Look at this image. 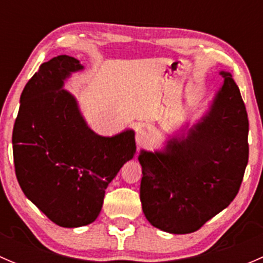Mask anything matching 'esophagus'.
<instances>
[{"label":"esophagus","mask_w":263,"mask_h":263,"mask_svg":"<svg viewBox=\"0 0 263 263\" xmlns=\"http://www.w3.org/2000/svg\"><path fill=\"white\" fill-rule=\"evenodd\" d=\"M150 142V135L145 131L144 128H137L136 129V144L139 147L146 146V145Z\"/></svg>","instance_id":"obj_1"}]
</instances>
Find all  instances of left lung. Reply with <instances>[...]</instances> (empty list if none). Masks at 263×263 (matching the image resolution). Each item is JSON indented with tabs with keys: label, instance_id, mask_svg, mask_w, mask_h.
<instances>
[{
	"label": "left lung",
	"instance_id": "8db88e82",
	"mask_svg": "<svg viewBox=\"0 0 263 263\" xmlns=\"http://www.w3.org/2000/svg\"><path fill=\"white\" fill-rule=\"evenodd\" d=\"M203 116L168 137L160 150H141L140 200L153 227L188 234L230 205L248 163V116L232 73Z\"/></svg>",
	"mask_w": 263,
	"mask_h": 263
}]
</instances>
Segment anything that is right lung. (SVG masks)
Instances as JSON below:
<instances>
[{
  "mask_svg": "<svg viewBox=\"0 0 263 263\" xmlns=\"http://www.w3.org/2000/svg\"><path fill=\"white\" fill-rule=\"evenodd\" d=\"M84 68L66 54L41 65L21 92L12 131L15 173L24 195L63 228L97 219L108 184L136 153L134 129L95 134L76 98L63 89Z\"/></svg>",
  "mask_w": 263,
  "mask_h": 263,
  "instance_id": "1",
  "label": "right lung"
}]
</instances>
